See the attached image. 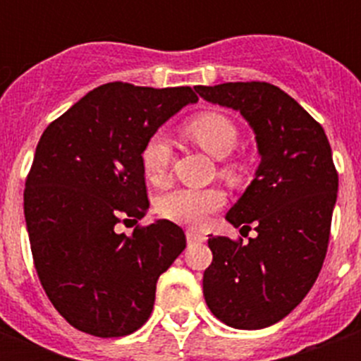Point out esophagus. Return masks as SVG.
<instances>
[{
  "instance_id": "34e87169",
  "label": "esophagus",
  "mask_w": 361,
  "mask_h": 361,
  "mask_svg": "<svg viewBox=\"0 0 361 361\" xmlns=\"http://www.w3.org/2000/svg\"><path fill=\"white\" fill-rule=\"evenodd\" d=\"M187 241H189V245H192V243H202V241H206V236L198 234L195 231H187Z\"/></svg>"
}]
</instances>
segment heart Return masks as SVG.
<instances>
[{
    "mask_svg": "<svg viewBox=\"0 0 361 361\" xmlns=\"http://www.w3.org/2000/svg\"><path fill=\"white\" fill-rule=\"evenodd\" d=\"M185 135L217 159L226 157L238 144V127L226 114L215 110L198 112L185 123ZM172 144L163 133H153L142 146V172L153 185H163L169 181L172 166ZM226 174H236L238 164L234 161L225 164ZM226 204V192L219 187L208 189H176L161 198L159 212L170 221L189 226L202 225L204 219L214 212H219Z\"/></svg>",
    "mask_w": 361,
    "mask_h": 361,
    "instance_id": "1",
    "label": "heart"
}]
</instances>
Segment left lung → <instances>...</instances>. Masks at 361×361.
Wrapping results in <instances>:
<instances>
[{
  "label": "left lung",
  "instance_id": "obj_1",
  "mask_svg": "<svg viewBox=\"0 0 361 361\" xmlns=\"http://www.w3.org/2000/svg\"><path fill=\"white\" fill-rule=\"evenodd\" d=\"M197 92L240 110L260 153L257 178L226 214L234 226L251 231L252 223L257 236L209 238L204 298L221 322L260 330L285 319L319 277L339 176L322 125L274 84L226 82Z\"/></svg>",
  "mask_w": 361,
  "mask_h": 361
}]
</instances>
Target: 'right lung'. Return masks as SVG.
<instances>
[{
    "label": "right lung",
    "instance_id": "right-lung-1",
    "mask_svg": "<svg viewBox=\"0 0 361 361\" xmlns=\"http://www.w3.org/2000/svg\"><path fill=\"white\" fill-rule=\"evenodd\" d=\"M192 87L110 82L54 120L25 178L24 215L37 275L73 328L123 337L152 314L159 275L185 249L180 226L138 221L149 209L140 152ZM118 222H135L130 237Z\"/></svg>",
    "mask_w": 361,
    "mask_h": 361
}]
</instances>
